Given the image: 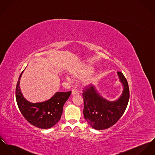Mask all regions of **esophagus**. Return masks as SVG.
<instances>
[{
  "instance_id": "obj_1",
  "label": "esophagus",
  "mask_w": 155,
  "mask_h": 155,
  "mask_svg": "<svg viewBox=\"0 0 155 155\" xmlns=\"http://www.w3.org/2000/svg\"><path fill=\"white\" fill-rule=\"evenodd\" d=\"M78 91H77V90H75V89L72 90V95H78Z\"/></svg>"
}]
</instances>
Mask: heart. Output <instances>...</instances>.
I'll list each match as a JSON object with an SVG mask.
<instances>
[{
  "label": "heart",
  "instance_id": "1",
  "mask_svg": "<svg viewBox=\"0 0 155 155\" xmlns=\"http://www.w3.org/2000/svg\"><path fill=\"white\" fill-rule=\"evenodd\" d=\"M92 70L88 67H85L83 68H80L78 69H76L72 72V75L77 78L79 79H83L85 78L83 80V84L85 85H88L90 84L93 83L94 79L93 78H87L88 76L91 75L92 73ZM67 78L68 81H71V78L69 77H67Z\"/></svg>",
  "mask_w": 155,
  "mask_h": 155
}]
</instances>
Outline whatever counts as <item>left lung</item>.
I'll use <instances>...</instances> for the list:
<instances>
[{
	"label": "left lung",
	"mask_w": 155,
	"mask_h": 155,
	"mask_svg": "<svg viewBox=\"0 0 155 155\" xmlns=\"http://www.w3.org/2000/svg\"><path fill=\"white\" fill-rule=\"evenodd\" d=\"M117 75L124 89L116 101H110L103 98L92 85L83 90L84 118L96 130L106 129L116 124L127 106L130 97L128 83L121 72H117Z\"/></svg>",
	"instance_id": "obj_1"
}]
</instances>
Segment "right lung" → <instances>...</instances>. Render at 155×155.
Returning <instances> with one entry per match:
<instances>
[{"mask_svg": "<svg viewBox=\"0 0 155 155\" xmlns=\"http://www.w3.org/2000/svg\"><path fill=\"white\" fill-rule=\"evenodd\" d=\"M24 71L21 72L16 87V99L19 109L25 119L32 125L41 129H49L61 119L63 106L71 91L57 92L45 101L31 103L24 98L19 87Z\"/></svg>", "mask_w": 155, "mask_h": 155, "instance_id": "add662e5", "label": "right lung"}]
</instances>
